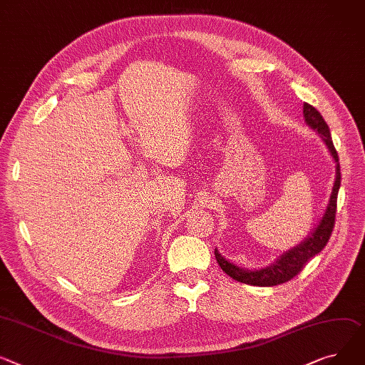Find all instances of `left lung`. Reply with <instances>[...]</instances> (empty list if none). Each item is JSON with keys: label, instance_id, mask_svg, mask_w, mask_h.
I'll list each match as a JSON object with an SVG mask.
<instances>
[{"label": "left lung", "instance_id": "left-lung-1", "mask_svg": "<svg viewBox=\"0 0 365 365\" xmlns=\"http://www.w3.org/2000/svg\"><path fill=\"white\" fill-rule=\"evenodd\" d=\"M304 117L307 125L311 126L315 132H319L323 140L326 142L329 151L331 153L334 161H336V180L333 185L331 195L329 200L327 210L322 218L320 225L317 229L314 230V233L304 240L301 245L297 248L290 250L284 255H282L273 265L267 267V269H261L257 272H250L239 269L237 265L230 264L225 257L218 254V251H214L217 262L220 264L222 270L229 274L232 279L245 283V284H252V286H277L282 283H286L289 280H292L295 276L299 274V272L304 269L305 264L317 255L319 252L323 251V248L327 245V242L331 236L333 227H334V218H336V207H337V192L339 187H341V167H339V157L336 153V148L331 140L330 129L327 123L324 121L323 115L315 110L312 106L308 103L304 104Z\"/></svg>", "mask_w": 365, "mask_h": 365}]
</instances>
